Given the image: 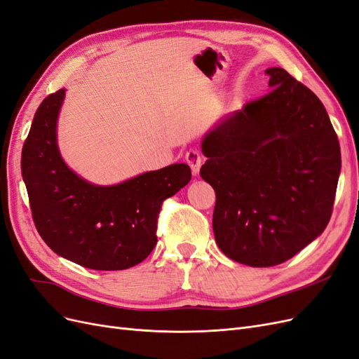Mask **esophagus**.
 <instances>
[{"instance_id": "obj_1", "label": "esophagus", "mask_w": 359, "mask_h": 359, "mask_svg": "<svg viewBox=\"0 0 359 359\" xmlns=\"http://www.w3.org/2000/svg\"><path fill=\"white\" fill-rule=\"evenodd\" d=\"M186 161L189 163V166L193 172V175H198L199 169L202 166V156H201V151L198 148H191L186 153Z\"/></svg>"}]
</instances>
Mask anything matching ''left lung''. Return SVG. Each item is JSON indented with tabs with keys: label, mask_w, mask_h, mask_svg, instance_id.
Returning <instances> with one entry per match:
<instances>
[{
	"label": "left lung",
	"mask_w": 359,
	"mask_h": 359,
	"mask_svg": "<svg viewBox=\"0 0 359 359\" xmlns=\"http://www.w3.org/2000/svg\"><path fill=\"white\" fill-rule=\"evenodd\" d=\"M271 90L205 136L201 177L215 191V243L235 262H286L327 227L339 182V137L318 95L280 67Z\"/></svg>",
	"instance_id": "left-lung-1"
}]
</instances>
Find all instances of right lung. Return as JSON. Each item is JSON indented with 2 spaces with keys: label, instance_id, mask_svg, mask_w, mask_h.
I'll return each mask as SVG.
<instances>
[{
  "label": "right lung",
  "instance_id": "1",
  "mask_svg": "<svg viewBox=\"0 0 359 359\" xmlns=\"http://www.w3.org/2000/svg\"><path fill=\"white\" fill-rule=\"evenodd\" d=\"M66 91L41 102L22 148V177L32 220L53 252L85 268L127 269L157 244L163 201L191 178L186 163L145 172L116 186H94L62 161L57 118Z\"/></svg>",
  "mask_w": 359,
  "mask_h": 359
}]
</instances>
